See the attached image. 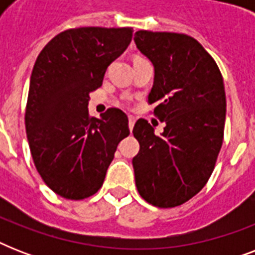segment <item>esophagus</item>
<instances>
[{
  "instance_id": "obj_1",
  "label": "esophagus",
  "mask_w": 255,
  "mask_h": 255,
  "mask_svg": "<svg viewBox=\"0 0 255 255\" xmlns=\"http://www.w3.org/2000/svg\"><path fill=\"white\" fill-rule=\"evenodd\" d=\"M133 126H135V118H133V116H128V127H129L131 131L132 128H133Z\"/></svg>"
}]
</instances>
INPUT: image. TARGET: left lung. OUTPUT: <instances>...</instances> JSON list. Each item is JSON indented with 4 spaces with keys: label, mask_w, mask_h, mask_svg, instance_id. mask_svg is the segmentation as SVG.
I'll list each match as a JSON object with an SVG mask.
<instances>
[{
    "label": "left lung",
    "mask_w": 255,
    "mask_h": 255,
    "mask_svg": "<svg viewBox=\"0 0 255 255\" xmlns=\"http://www.w3.org/2000/svg\"><path fill=\"white\" fill-rule=\"evenodd\" d=\"M133 41L155 67L148 103L165 123L155 135L139 119L140 144L132 159L136 188L147 202L174 208L196 196L213 172L224 139L226 96L217 63L194 38L167 31H136Z\"/></svg>",
    "instance_id": "1"
}]
</instances>
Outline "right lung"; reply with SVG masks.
<instances>
[{"label": "right lung", "mask_w": 255, "mask_h": 255, "mask_svg": "<svg viewBox=\"0 0 255 255\" xmlns=\"http://www.w3.org/2000/svg\"><path fill=\"white\" fill-rule=\"evenodd\" d=\"M131 27H79L43 47L30 78L25 126L42 180L69 200H83L103 185L118 144L129 135L128 118L108 108L88 115L90 92L131 43Z\"/></svg>", "instance_id": "obj_1"}]
</instances>
